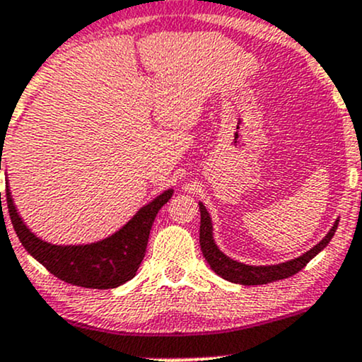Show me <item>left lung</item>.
Here are the masks:
<instances>
[{"mask_svg":"<svg viewBox=\"0 0 362 362\" xmlns=\"http://www.w3.org/2000/svg\"><path fill=\"white\" fill-rule=\"evenodd\" d=\"M199 209H201V230H199V242H201V250L207 264L211 265V269L221 276L223 279L235 282V284H243V286H259V284H267V282H274L279 279H288V277L294 276L296 272H300L308 262L313 259L317 253H320L323 248L330 243L332 236H334L335 230L339 226V219L334 223L332 230L328 231L325 238L322 242L315 245L310 252L303 253L298 259L284 262L279 265H267V267H255V265H245L240 262L231 260L230 257H226L224 253L216 247L213 240V223H211L209 213L206 211L204 204L199 202Z\"/></svg>","mask_w":362,"mask_h":362,"instance_id":"obj_1","label":"left lung"}]
</instances>
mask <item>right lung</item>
Wrapping results in <instances>:
<instances>
[{
	"instance_id": "right-lung-1",
	"label": "right lung",
	"mask_w": 362,
	"mask_h": 362,
	"mask_svg": "<svg viewBox=\"0 0 362 362\" xmlns=\"http://www.w3.org/2000/svg\"><path fill=\"white\" fill-rule=\"evenodd\" d=\"M1 170V167H0ZM173 190H165L153 202L136 213L134 218L117 233L91 245H51L42 242L25 226L16 213L10 190L6 189V204L16 236L35 260L54 274L57 279L73 286L91 289H112L136 276L146 253V245L158 211L172 197ZM1 201V192H0Z\"/></svg>"
}]
</instances>
